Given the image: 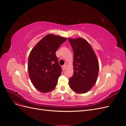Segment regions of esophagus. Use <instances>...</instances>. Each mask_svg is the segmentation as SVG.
Returning a JSON list of instances; mask_svg holds the SVG:
<instances>
[{
    "label": "esophagus",
    "mask_w": 126,
    "mask_h": 126,
    "mask_svg": "<svg viewBox=\"0 0 126 126\" xmlns=\"http://www.w3.org/2000/svg\"><path fill=\"white\" fill-rule=\"evenodd\" d=\"M66 67H67V66L66 65V64H64V65L63 66H62V69H63V70H65Z\"/></svg>",
    "instance_id": "obj_1"
}]
</instances>
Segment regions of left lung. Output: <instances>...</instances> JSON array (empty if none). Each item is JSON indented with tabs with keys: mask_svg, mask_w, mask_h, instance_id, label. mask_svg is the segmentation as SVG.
Returning <instances> with one entry per match:
<instances>
[{
	"mask_svg": "<svg viewBox=\"0 0 126 126\" xmlns=\"http://www.w3.org/2000/svg\"><path fill=\"white\" fill-rule=\"evenodd\" d=\"M74 50V75L69 79L70 88L78 94L87 93L96 83L99 72L97 56L89 43L79 37L69 38Z\"/></svg>",
	"mask_w": 126,
	"mask_h": 126,
	"instance_id": "8db88e82",
	"label": "left lung"
}]
</instances>
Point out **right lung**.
<instances>
[{
	"label": "right lung",
	"instance_id": "1",
	"mask_svg": "<svg viewBox=\"0 0 126 126\" xmlns=\"http://www.w3.org/2000/svg\"><path fill=\"white\" fill-rule=\"evenodd\" d=\"M67 39L53 34L43 38L30 51L28 63L29 76L33 85L41 93L56 87L62 74L56 52Z\"/></svg>",
	"mask_w": 126,
	"mask_h": 126
}]
</instances>
